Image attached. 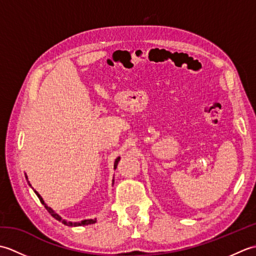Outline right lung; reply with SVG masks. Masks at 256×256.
Returning a JSON list of instances; mask_svg holds the SVG:
<instances>
[{
	"mask_svg": "<svg viewBox=\"0 0 256 256\" xmlns=\"http://www.w3.org/2000/svg\"><path fill=\"white\" fill-rule=\"evenodd\" d=\"M118 162H120V157H118V158L116 160V162H114V168H116L118 167ZM27 178V177H26ZM114 182V180H113ZM28 184H30V182H28ZM36 192V194H37V197L40 198V202L45 206V208H46V210L50 212V214L54 216V218H55L56 220H58V221H60V222H62L64 224H66V226H88V224H94L96 222V219L94 220V219H90V220H84V221H81V222H68V221H66V220H64V219H62V216H59L55 211H54L52 209H50V206H48L45 202H44V200H42V198L40 197V194H38V192Z\"/></svg>",
	"mask_w": 256,
	"mask_h": 256,
	"instance_id": "obj_1",
	"label": "right lung"
}]
</instances>
